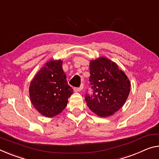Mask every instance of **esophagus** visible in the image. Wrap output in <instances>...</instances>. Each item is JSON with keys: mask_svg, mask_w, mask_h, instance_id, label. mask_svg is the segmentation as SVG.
Wrapping results in <instances>:
<instances>
[{"mask_svg": "<svg viewBox=\"0 0 159 159\" xmlns=\"http://www.w3.org/2000/svg\"><path fill=\"white\" fill-rule=\"evenodd\" d=\"M83 87H84V85H80V86L79 87V88H74V91H75V92H80V90H81L83 89Z\"/></svg>", "mask_w": 159, "mask_h": 159, "instance_id": "34e87169", "label": "esophagus"}]
</instances>
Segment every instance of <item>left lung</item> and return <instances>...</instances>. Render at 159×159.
Wrapping results in <instances>:
<instances>
[{"label": "left lung", "instance_id": "8db88e82", "mask_svg": "<svg viewBox=\"0 0 159 159\" xmlns=\"http://www.w3.org/2000/svg\"><path fill=\"white\" fill-rule=\"evenodd\" d=\"M89 86L85 100L92 111L100 117H108L123 106L130 91V82L115 63L100 57L90 63Z\"/></svg>", "mask_w": 159, "mask_h": 159}]
</instances>
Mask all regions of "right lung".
<instances>
[{
  "mask_svg": "<svg viewBox=\"0 0 159 159\" xmlns=\"http://www.w3.org/2000/svg\"><path fill=\"white\" fill-rule=\"evenodd\" d=\"M72 94L73 89L68 84L60 60L47 62L30 85L32 103L39 112L48 117L59 114Z\"/></svg>",
  "mask_w": 159,
  "mask_h": 159,
  "instance_id": "1",
  "label": "right lung"
}]
</instances>
